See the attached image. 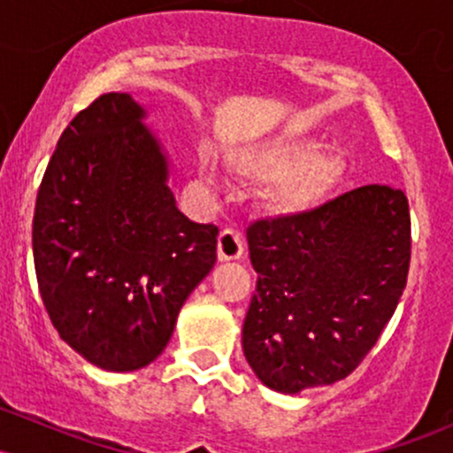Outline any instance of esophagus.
Listing matches in <instances>:
<instances>
[{"mask_svg":"<svg viewBox=\"0 0 453 453\" xmlns=\"http://www.w3.org/2000/svg\"><path fill=\"white\" fill-rule=\"evenodd\" d=\"M242 251L244 242L241 234L226 227V230L219 234V241H217V256H219L221 262H230V259H241Z\"/></svg>","mask_w":453,"mask_h":453,"instance_id":"1","label":"esophagus"}]
</instances>
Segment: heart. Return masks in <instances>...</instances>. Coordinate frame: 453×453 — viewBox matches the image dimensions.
Listing matches in <instances>:
<instances>
[{"instance_id":"1","label":"heart","mask_w":453,"mask_h":453,"mask_svg":"<svg viewBox=\"0 0 453 453\" xmlns=\"http://www.w3.org/2000/svg\"><path fill=\"white\" fill-rule=\"evenodd\" d=\"M319 149L306 134H279L232 150L230 165L242 179L270 180L264 202L274 215L300 217L317 209L342 176L339 155Z\"/></svg>"}]
</instances>
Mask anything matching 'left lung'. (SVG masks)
Returning a JSON list of instances; mask_svg holds the SVG:
<instances>
[{"mask_svg": "<svg viewBox=\"0 0 453 453\" xmlns=\"http://www.w3.org/2000/svg\"><path fill=\"white\" fill-rule=\"evenodd\" d=\"M257 273L242 351L259 381L298 394L357 368L407 285V196L364 185L300 217L247 230Z\"/></svg>", "mask_w": 453, "mask_h": 453, "instance_id": "8db88e82", "label": "left lung"}]
</instances>
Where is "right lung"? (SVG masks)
<instances>
[{
    "instance_id": "obj_1",
    "label": "right lung",
    "mask_w": 453,
    "mask_h": 453,
    "mask_svg": "<svg viewBox=\"0 0 453 453\" xmlns=\"http://www.w3.org/2000/svg\"><path fill=\"white\" fill-rule=\"evenodd\" d=\"M129 93L64 129L35 197L34 264L50 321L104 371L147 366L217 259V226L176 209L168 155Z\"/></svg>"
}]
</instances>
